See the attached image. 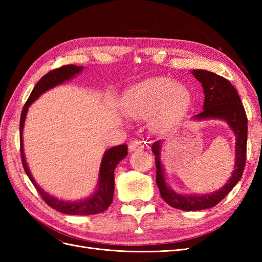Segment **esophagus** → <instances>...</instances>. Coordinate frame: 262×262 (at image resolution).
<instances>
[{"label": "esophagus", "mask_w": 262, "mask_h": 262, "mask_svg": "<svg viewBox=\"0 0 262 262\" xmlns=\"http://www.w3.org/2000/svg\"><path fill=\"white\" fill-rule=\"evenodd\" d=\"M145 144L143 141H140V140H136L133 141L132 143L129 145V150L130 152H136V150H142L144 149Z\"/></svg>", "instance_id": "34e87169"}]
</instances>
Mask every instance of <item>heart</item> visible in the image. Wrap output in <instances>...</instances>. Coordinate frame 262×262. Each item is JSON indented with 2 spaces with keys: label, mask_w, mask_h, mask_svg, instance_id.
I'll use <instances>...</instances> for the list:
<instances>
[{
  "label": "heart",
  "mask_w": 262,
  "mask_h": 262,
  "mask_svg": "<svg viewBox=\"0 0 262 262\" xmlns=\"http://www.w3.org/2000/svg\"><path fill=\"white\" fill-rule=\"evenodd\" d=\"M191 92L169 77H152L132 85L123 93L120 108L123 115L133 119L149 115V123L156 131L173 128L191 105Z\"/></svg>",
  "instance_id": "b5f03b06"
}]
</instances>
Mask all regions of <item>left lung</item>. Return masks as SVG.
<instances>
[{"instance_id":"8db88e82","label":"left lung","mask_w":262,"mask_h":262,"mask_svg":"<svg viewBox=\"0 0 262 262\" xmlns=\"http://www.w3.org/2000/svg\"><path fill=\"white\" fill-rule=\"evenodd\" d=\"M192 74L202 84L204 91L203 110L193 118L196 120L212 118L226 121L236 136V150L234 171L223 188L208 194L186 195L175 192L166 184L161 162L162 141L154 142L152 152L155 155L156 184L161 195L170 207L184 211H199L213 208L223 200L243 176L247 150V116L235 87L226 78L209 71L193 70Z\"/></svg>"}]
</instances>
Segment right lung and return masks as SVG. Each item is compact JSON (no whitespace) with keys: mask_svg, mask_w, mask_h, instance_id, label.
<instances>
[{"mask_svg":"<svg viewBox=\"0 0 262 262\" xmlns=\"http://www.w3.org/2000/svg\"><path fill=\"white\" fill-rule=\"evenodd\" d=\"M83 67H77L74 64L63 66L59 69H54L50 72L43 75L39 82L34 87L31 92L29 98L27 99L25 106L23 108L20 115V123H19V134H20V155H21V163L23 167L25 169L27 176L30 181L33 182L36 187L37 191L40 193L41 198L45 202L51 207L52 209L57 210L61 213L71 214V215H92V214H98L104 212L108 209V207L113 202L114 199V191H115V168L117 167L118 163L122 158H124L128 154V146L125 144L117 145L115 147L109 148L106 150L104 156H102L100 168H99V178L97 190L92 195L86 198L81 201H63L59 200L57 198L50 195L37 185V182L31 176L28 166L26 164L25 154H24V146H23V130L24 124H25V119L28 112V107L40 96L42 93L48 91L52 87L57 86L63 82L74 77V75L81 73Z\"/></svg>","mask_w":262,"mask_h":262,"instance_id":"obj_1","label":"right lung"}]
</instances>
